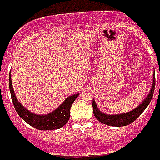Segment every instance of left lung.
<instances>
[{"mask_svg": "<svg viewBox=\"0 0 160 160\" xmlns=\"http://www.w3.org/2000/svg\"><path fill=\"white\" fill-rule=\"evenodd\" d=\"M160 74V72H159ZM154 87H155V77L153 74V84L152 88L150 89L149 93L148 96L145 98L143 101L138 106L131 110L129 112L122 113V114H116V115H110V114H104L102 111L98 110V106L96 104V102L94 99H93V115L95 118L101 123H104V125L107 126H111V127H124L127 125L131 124L132 122L135 121L142 113L143 112L145 109L148 107L149 104L151 99L153 98V92H154Z\"/></svg>", "mask_w": 160, "mask_h": 160, "instance_id": "obj_1", "label": "left lung"}]
</instances>
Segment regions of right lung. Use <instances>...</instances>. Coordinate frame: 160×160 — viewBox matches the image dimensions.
<instances>
[{"label": "right lung", "mask_w": 160, "mask_h": 160, "mask_svg": "<svg viewBox=\"0 0 160 160\" xmlns=\"http://www.w3.org/2000/svg\"><path fill=\"white\" fill-rule=\"evenodd\" d=\"M9 88L13 105L18 116L28 125L38 130L43 131L56 130L64 127L70 118V110L73 102L79 95V93H76L67 97L63 103L52 112L46 115H38L30 112L18 100L12 84L11 72L9 74Z\"/></svg>", "instance_id": "add662e5"}]
</instances>
